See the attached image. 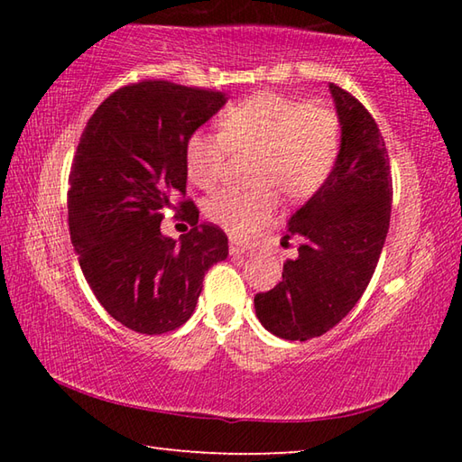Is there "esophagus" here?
<instances>
[{
    "label": "esophagus",
    "mask_w": 462,
    "mask_h": 462,
    "mask_svg": "<svg viewBox=\"0 0 462 462\" xmlns=\"http://www.w3.org/2000/svg\"><path fill=\"white\" fill-rule=\"evenodd\" d=\"M228 250H230V254H232V256H240V254H245V253H246V246L242 245L240 240H230V246H228Z\"/></svg>",
    "instance_id": "obj_1"
}]
</instances>
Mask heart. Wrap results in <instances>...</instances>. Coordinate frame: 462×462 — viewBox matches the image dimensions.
Masks as SVG:
<instances>
[{"label": "heart", "instance_id": "heart-1", "mask_svg": "<svg viewBox=\"0 0 462 462\" xmlns=\"http://www.w3.org/2000/svg\"><path fill=\"white\" fill-rule=\"evenodd\" d=\"M217 124L220 132L199 130L187 140V175L199 189L217 185L230 151H259L256 189H224L206 203V216L232 236H248L275 216L273 186L287 199H308L338 159V118L303 99L256 93L230 106Z\"/></svg>", "mask_w": 462, "mask_h": 462}]
</instances>
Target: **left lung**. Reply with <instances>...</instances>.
<instances>
[{
  "instance_id": "8db88e82",
  "label": "left lung",
  "mask_w": 462,
  "mask_h": 462,
  "mask_svg": "<svg viewBox=\"0 0 462 462\" xmlns=\"http://www.w3.org/2000/svg\"><path fill=\"white\" fill-rule=\"evenodd\" d=\"M330 93L340 122L338 159L326 183L287 222L285 238H301L283 281L254 295L256 318L285 340L326 334L361 300L389 230V156L377 122L338 85Z\"/></svg>"
}]
</instances>
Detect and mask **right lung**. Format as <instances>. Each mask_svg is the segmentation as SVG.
Wrapping results in <instances>:
<instances>
[{
    "label": "right lung",
    "mask_w": 462,
    "mask_h": 462,
    "mask_svg": "<svg viewBox=\"0 0 462 462\" xmlns=\"http://www.w3.org/2000/svg\"><path fill=\"white\" fill-rule=\"evenodd\" d=\"M222 91L162 79L114 91L85 126L69 175V230L93 295L116 322L165 334L191 318L208 269L228 256V236L198 224L185 198L187 140L226 104ZM179 208L192 224L181 243L160 232Z\"/></svg>",
    "instance_id": "1"
}]
</instances>
